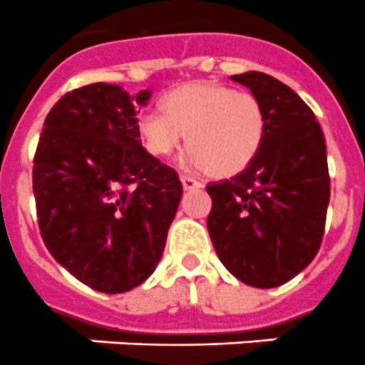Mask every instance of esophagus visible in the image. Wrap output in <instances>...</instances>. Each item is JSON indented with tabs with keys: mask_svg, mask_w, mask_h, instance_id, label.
Instances as JSON below:
<instances>
[{
	"mask_svg": "<svg viewBox=\"0 0 365 365\" xmlns=\"http://www.w3.org/2000/svg\"><path fill=\"white\" fill-rule=\"evenodd\" d=\"M180 180H182L183 189H185V191H192V189H200L202 187V182L191 178V176H187V174H180Z\"/></svg>",
	"mask_w": 365,
	"mask_h": 365,
	"instance_id": "esophagus-1",
	"label": "esophagus"
}]
</instances>
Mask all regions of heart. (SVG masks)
<instances>
[{"instance_id": "obj_1", "label": "heart", "mask_w": 365, "mask_h": 365, "mask_svg": "<svg viewBox=\"0 0 365 365\" xmlns=\"http://www.w3.org/2000/svg\"><path fill=\"white\" fill-rule=\"evenodd\" d=\"M139 134L154 156H169L189 141L185 163L192 169L233 176L255 160L266 135V113L250 91L195 82L170 91L163 110L138 119Z\"/></svg>"}]
</instances>
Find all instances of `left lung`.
<instances>
[{"label":"left lung","mask_w":365,"mask_h":365,"mask_svg":"<svg viewBox=\"0 0 365 365\" xmlns=\"http://www.w3.org/2000/svg\"><path fill=\"white\" fill-rule=\"evenodd\" d=\"M231 81L261 101L266 135L242 173L207 185V230L239 281L274 288L307 268L322 246L331 198L325 138L314 112L281 81L261 71Z\"/></svg>","instance_id":"obj_1"}]
</instances>
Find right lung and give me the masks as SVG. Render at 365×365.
<instances>
[{
    "instance_id": "obj_1",
    "label": "right lung",
    "mask_w": 365,
    "mask_h": 365,
    "mask_svg": "<svg viewBox=\"0 0 365 365\" xmlns=\"http://www.w3.org/2000/svg\"><path fill=\"white\" fill-rule=\"evenodd\" d=\"M132 95L95 82L66 93L47 113L33 167L40 233L69 274L106 294L156 270L182 198L176 170L141 145Z\"/></svg>"
}]
</instances>
